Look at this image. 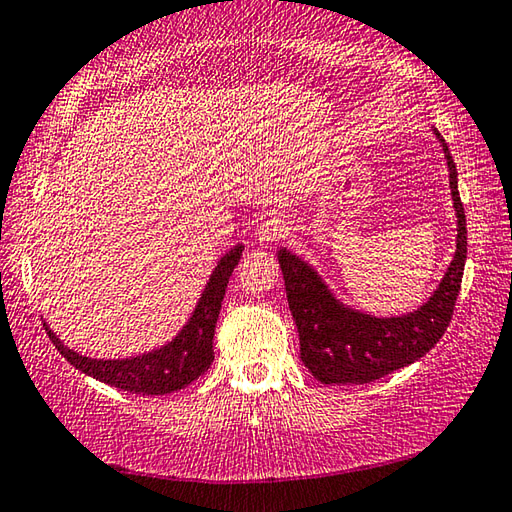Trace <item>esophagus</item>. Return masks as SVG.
<instances>
[{"label":"esophagus","mask_w":512,"mask_h":512,"mask_svg":"<svg viewBox=\"0 0 512 512\" xmlns=\"http://www.w3.org/2000/svg\"><path fill=\"white\" fill-rule=\"evenodd\" d=\"M289 221L282 219V216H271L264 223H259L257 228V241L262 246H271L277 244V241L287 239L289 237Z\"/></svg>","instance_id":"1"}]
</instances>
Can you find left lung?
<instances>
[{"mask_svg":"<svg viewBox=\"0 0 512 512\" xmlns=\"http://www.w3.org/2000/svg\"><path fill=\"white\" fill-rule=\"evenodd\" d=\"M458 216L456 255L436 293L418 311L397 318L359 314L336 302L323 280L289 250L277 253L289 309L300 336V359L323 384H368L424 357L452 323L467 257V228L456 164L440 133Z\"/></svg>","mask_w":512,"mask_h":512,"instance_id":"1","label":"left lung"}]
</instances>
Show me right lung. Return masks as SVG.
Masks as SVG:
<instances>
[{
  "label": "right lung",
  "instance_id": "right-lung-1",
  "mask_svg": "<svg viewBox=\"0 0 512 512\" xmlns=\"http://www.w3.org/2000/svg\"><path fill=\"white\" fill-rule=\"evenodd\" d=\"M241 250L244 248L235 246L221 259L219 266L214 268L210 282H207L194 316L189 318L183 332L160 350H153L149 354H142V357L133 359L97 361L81 357V354H76L74 350H67L65 345L56 339L54 332L47 327L49 339L72 366L85 372V375L103 381V384L142 395H167L173 391H180V388L192 384V381H196L212 366V341L216 318H219L221 302L225 296V289H228L230 275L239 264Z\"/></svg>",
  "mask_w": 512,
  "mask_h": 512
}]
</instances>
